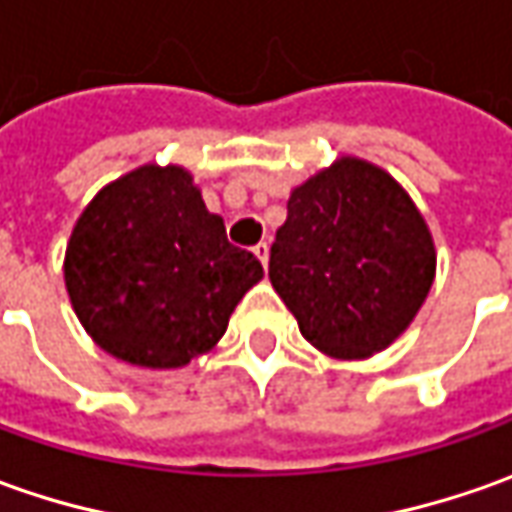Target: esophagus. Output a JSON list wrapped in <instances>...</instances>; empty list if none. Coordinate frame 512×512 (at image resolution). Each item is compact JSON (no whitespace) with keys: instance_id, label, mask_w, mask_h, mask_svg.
I'll return each instance as SVG.
<instances>
[{"instance_id":"1","label":"esophagus","mask_w":512,"mask_h":512,"mask_svg":"<svg viewBox=\"0 0 512 512\" xmlns=\"http://www.w3.org/2000/svg\"><path fill=\"white\" fill-rule=\"evenodd\" d=\"M255 255H257V260L263 263V266L269 263V243H266V240H260V243H257Z\"/></svg>"}]
</instances>
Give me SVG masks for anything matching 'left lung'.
<instances>
[{
  "mask_svg": "<svg viewBox=\"0 0 512 512\" xmlns=\"http://www.w3.org/2000/svg\"><path fill=\"white\" fill-rule=\"evenodd\" d=\"M436 252L408 192L374 164L340 158L289 198L269 280L300 334L337 360L371 357L411 326Z\"/></svg>",
  "mask_w": 512,
  "mask_h": 512,
  "instance_id": "obj_1",
  "label": "left lung"
}]
</instances>
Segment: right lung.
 Listing matches in <instances>:
<instances>
[{"label": "right lung", "mask_w": 512, "mask_h": 512, "mask_svg": "<svg viewBox=\"0 0 512 512\" xmlns=\"http://www.w3.org/2000/svg\"><path fill=\"white\" fill-rule=\"evenodd\" d=\"M260 277V260L226 240L181 167H141L104 186L64 257L81 326L144 368H181L209 351Z\"/></svg>", "instance_id": "obj_1"}]
</instances>
